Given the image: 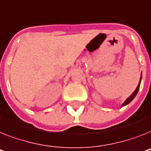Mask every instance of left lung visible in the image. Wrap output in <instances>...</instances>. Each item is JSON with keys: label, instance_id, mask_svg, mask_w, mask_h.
I'll use <instances>...</instances> for the list:
<instances>
[{"label": "left lung", "instance_id": "obj_1", "mask_svg": "<svg viewBox=\"0 0 151 151\" xmlns=\"http://www.w3.org/2000/svg\"><path fill=\"white\" fill-rule=\"evenodd\" d=\"M140 81H141V78H140V80H139V84H138V86L137 87V88H136V90L134 91L133 94H132V95L129 97L128 99H127V100L124 101V103L122 104V106H125V105H128V104L129 103L130 101H132V100H133V99L135 98L136 95H137V93H138V91H139V85H140Z\"/></svg>", "mask_w": 151, "mask_h": 151}]
</instances>
